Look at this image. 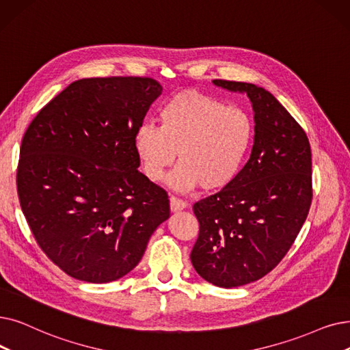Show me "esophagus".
Returning <instances> with one entry per match:
<instances>
[{"label":"esophagus","mask_w":350,"mask_h":350,"mask_svg":"<svg viewBox=\"0 0 350 350\" xmlns=\"http://www.w3.org/2000/svg\"><path fill=\"white\" fill-rule=\"evenodd\" d=\"M187 207V202H185L183 199H178L176 196L170 197V208L172 211H180Z\"/></svg>","instance_id":"esophagus-1"}]
</instances>
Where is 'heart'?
Returning a JSON list of instances; mask_svg holds the SVG:
<instances>
[{
  "instance_id": "1",
  "label": "heart",
  "mask_w": 350,
  "mask_h": 350,
  "mask_svg": "<svg viewBox=\"0 0 350 350\" xmlns=\"http://www.w3.org/2000/svg\"><path fill=\"white\" fill-rule=\"evenodd\" d=\"M253 123L239 107L200 91L173 96L160 110V126L143 123L134 135L135 153L148 180L160 181L178 153L172 186L216 191L233 183L249 154Z\"/></svg>"
}]
</instances>
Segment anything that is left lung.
<instances>
[{
  "instance_id": "8db88e82",
  "label": "left lung",
  "mask_w": 350,
  "mask_h": 350,
  "mask_svg": "<svg viewBox=\"0 0 350 350\" xmlns=\"http://www.w3.org/2000/svg\"><path fill=\"white\" fill-rule=\"evenodd\" d=\"M246 93L254 111V144L227 187L193 206L199 220L190 259L208 283L239 287L275 269L295 243L312 204V151L297 121L267 90L213 80Z\"/></svg>"
}]
</instances>
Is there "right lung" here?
Listing matches in <instances>:
<instances>
[{
  "instance_id": "obj_1",
  "label": "right lung",
  "mask_w": 350,
  "mask_h": 350,
  "mask_svg": "<svg viewBox=\"0 0 350 350\" xmlns=\"http://www.w3.org/2000/svg\"><path fill=\"white\" fill-rule=\"evenodd\" d=\"M161 90L148 77L74 81L24 134L17 169L23 213L41 250L74 279L123 278L170 216L167 191L137 170L134 147Z\"/></svg>"
}]
</instances>
